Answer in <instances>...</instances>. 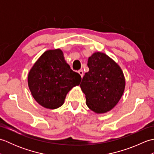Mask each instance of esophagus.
<instances>
[{
	"label": "esophagus",
	"instance_id": "esophagus-1",
	"mask_svg": "<svg viewBox=\"0 0 154 154\" xmlns=\"http://www.w3.org/2000/svg\"><path fill=\"white\" fill-rule=\"evenodd\" d=\"M78 73H79V74L81 75V78H83V70L78 71Z\"/></svg>",
	"mask_w": 154,
	"mask_h": 154
}]
</instances>
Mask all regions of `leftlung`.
Wrapping results in <instances>:
<instances>
[{
	"instance_id": "left-lung-1",
	"label": "left lung",
	"mask_w": 154,
	"mask_h": 154,
	"mask_svg": "<svg viewBox=\"0 0 154 154\" xmlns=\"http://www.w3.org/2000/svg\"><path fill=\"white\" fill-rule=\"evenodd\" d=\"M89 71L80 84L85 94L87 105L96 113L112 109L122 96L125 79L115 61L101 52L94 53L88 60Z\"/></svg>"
}]
</instances>
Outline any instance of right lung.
I'll return each mask as SVG.
<instances>
[{
  "label": "right lung",
  "instance_id": "add662e5",
  "mask_svg": "<svg viewBox=\"0 0 154 154\" xmlns=\"http://www.w3.org/2000/svg\"><path fill=\"white\" fill-rule=\"evenodd\" d=\"M81 80V75L70 68L60 49L45 51L28 77L29 89L34 99L50 109L60 107L67 93L79 85Z\"/></svg>",
  "mask_w": 154,
  "mask_h": 154
}]
</instances>
